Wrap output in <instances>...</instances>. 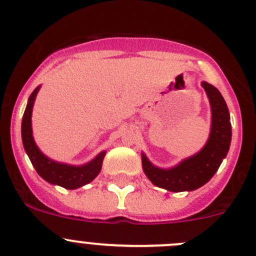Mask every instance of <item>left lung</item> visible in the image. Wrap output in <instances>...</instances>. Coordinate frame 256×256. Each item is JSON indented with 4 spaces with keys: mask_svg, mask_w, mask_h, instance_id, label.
I'll list each match as a JSON object with an SVG mask.
<instances>
[{
    "mask_svg": "<svg viewBox=\"0 0 256 256\" xmlns=\"http://www.w3.org/2000/svg\"><path fill=\"white\" fill-rule=\"evenodd\" d=\"M202 86L207 92L212 106V130L208 142L202 151L171 170L152 166L142 154L144 174L157 187L171 192L197 190L214 176L228 154L232 140V125L226 100L219 90L209 82H203Z\"/></svg>",
    "mask_w": 256,
    "mask_h": 256,
    "instance_id": "obj_1",
    "label": "left lung"
}]
</instances>
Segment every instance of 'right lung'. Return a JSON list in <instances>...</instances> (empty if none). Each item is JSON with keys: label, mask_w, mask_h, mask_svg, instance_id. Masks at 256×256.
<instances>
[{"label": "right lung", "mask_w": 256, "mask_h": 256, "mask_svg": "<svg viewBox=\"0 0 256 256\" xmlns=\"http://www.w3.org/2000/svg\"><path fill=\"white\" fill-rule=\"evenodd\" d=\"M38 89L30 94L28 99L27 108H26L24 114L22 118V141L24 146L26 152L30 157V162L34 166L36 171L40 177L44 178L46 180L52 184H58L66 190H76V188L82 187L86 183L92 182L95 177L99 174L102 170V160H104L105 152L98 154L92 162L82 167L68 166V164H58L52 160L47 158L42 152L36 146L34 140L32 136V126H30V116H32V108L34 102L36 95H37Z\"/></svg>", "instance_id": "1"}]
</instances>
